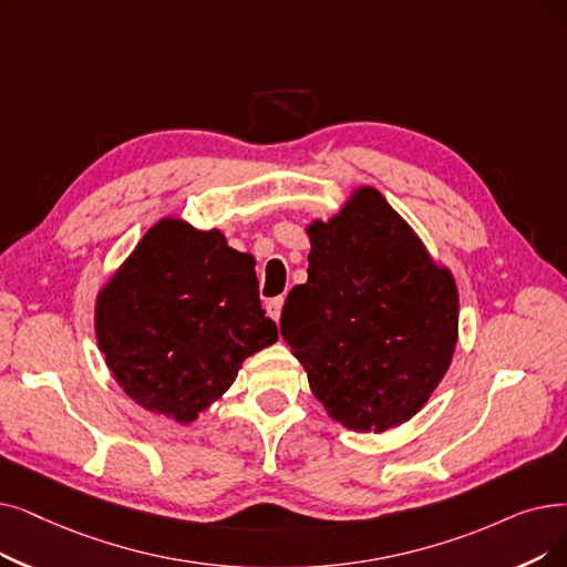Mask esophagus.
<instances>
[{
	"instance_id": "esophagus-1",
	"label": "esophagus",
	"mask_w": 567,
	"mask_h": 567,
	"mask_svg": "<svg viewBox=\"0 0 567 567\" xmlns=\"http://www.w3.org/2000/svg\"><path fill=\"white\" fill-rule=\"evenodd\" d=\"M282 303H285V299L282 297H276V299H270L268 303H266V312H268V317L270 319H280V312H282Z\"/></svg>"
}]
</instances>
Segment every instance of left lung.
Masks as SVG:
<instances>
[{
  "instance_id": "obj_1",
  "label": "left lung",
  "mask_w": 567,
  "mask_h": 567,
  "mask_svg": "<svg viewBox=\"0 0 567 567\" xmlns=\"http://www.w3.org/2000/svg\"><path fill=\"white\" fill-rule=\"evenodd\" d=\"M308 282L293 287L280 331L331 420L389 431L420 412L458 338L450 268L375 187H359L329 223L308 227Z\"/></svg>"
}]
</instances>
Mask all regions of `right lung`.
Listing matches in <instances>:
<instances>
[{
	"label": "right lung",
	"mask_w": 567,
	"mask_h": 567,
	"mask_svg": "<svg viewBox=\"0 0 567 567\" xmlns=\"http://www.w3.org/2000/svg\"><path fill=\"white\" fill-rule=\"evenodd\" d=\"M94 331L115 382L141 408L189 424L278 340L255 259L223 231L164 217L96 293Z\"/></svg>",
	"instance_id": "obj_1"
}]
</instances>
